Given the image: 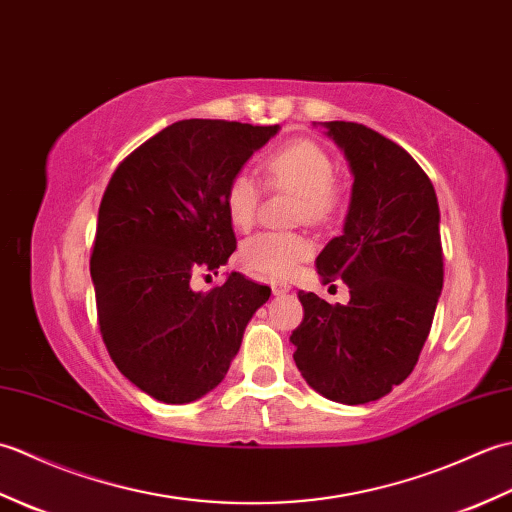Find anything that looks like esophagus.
<instances>
[{"mask_svg":"<svg viewBox=\"0 0 512 512\" xmlns=\"http://www.w3.org/2000/svg\"><path fill=\"white\" fill-rule=\"evenodd\" d=\"M288 290H290V288H288L286 284H273V295H275V297H284Z\"/></svg>","mask_w":512,"mask_h":512,"instance_id":"1","label":"esophagus"}]
</instances>
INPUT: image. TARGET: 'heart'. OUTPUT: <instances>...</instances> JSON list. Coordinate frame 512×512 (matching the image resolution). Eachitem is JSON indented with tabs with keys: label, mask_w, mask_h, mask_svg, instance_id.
I'll return each mask as SVG.
<instances>
[{
	"label": "heart",
	"mask_w": 512,
	"mask_h": 512,
	"mask_svg": "<svg viewBox=\"0 0 512 512\" xmlns=\"http://www.w3.org/2000/svg\"><path fill=\"white\" fill-rule=\"evenodd\" d=\"M270 184L299 195V215L306 222L328 220L336 206L334 162L328 151L312 140H292L275 149L264 162ZM259 187L253 176L239 171L224 191V209L235 228H248L255 222ZM310 253L308 239L295 233H257L246 239L239 257L248 270L259 277L286 279L301 259Z\"/></svg>",
	"instance_id": "obj_1"
}]
</instances>
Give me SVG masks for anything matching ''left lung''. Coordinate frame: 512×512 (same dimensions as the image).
<instances>
[{
	"label": "left lung",
	"instance_id": "left-lung-1",
	"mask_svg": "<svg viewBox=\"0 0 512 512\" xmlns=\"http://www.w3.org/2000/svg\"><path fill=\"white\" fill-rule=\"evenodd\" d=\"M354 176L343 233L317 257L323 284L343 279L350 301L299 292L292 332L306 383L341 405L387 396L418 363L442 292L440 209L427 173L365 125L323 123Z\"/></svg>",
	"mask_w": 512,
	"mask_h": 512
}]
</instances>
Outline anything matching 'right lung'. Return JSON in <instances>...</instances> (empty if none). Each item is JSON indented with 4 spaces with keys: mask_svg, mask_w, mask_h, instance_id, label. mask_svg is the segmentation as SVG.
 Here are the masks:
<instances>
[{
    "mask_svg": "<svg viewBox=\"0 0 512 512\" xmlns=\"http://www.w3.org/2000/svg\"><path fill=\"white\" fill-rule=\"evenodd\" d=\"M279 125L191 118L129 154L103 193L90 259L103 341L121 374L167 405L222 383L268 286L231 273L195 292V268L235 250L224 191Z\"/></svg>",
    "mask_w": 512,
    "mask_h": 512,
    "instance_id": "add662e5",
    "label": "right lung"
}]
</instances>
